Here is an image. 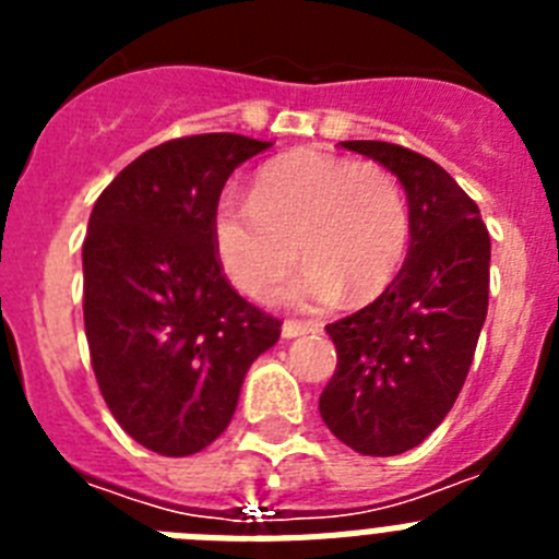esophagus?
Here are the masks:
<instances>
[{"instance_id": "obj_1", "label": "esophagus", "mask_w": 559, "mask_h": 559, "mask_svg": "<svg viewBox=\"0 0 559 559\" xmlns=\"http://www.w3.org/2000/svg\"><path fill=\"white\" fill-rule=\"evenodd\" d=\"M319 333V324L313 322H285L283 324V338H299V335Z\"/></svg>"}]
</instances>
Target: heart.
<instances>
[{"mask_svg": "<svg viewBox=\"0 0 559 559\" xmlns=\"http://www.w3.org/2000/svg\"><path fill=\"white\" fill-rule=\"evenodd\" d=\"M215 254L243 294L263 299L302 251V274L271 294L290 308L353 302L383 294L408 246V210L392 173L299 151L257 173L249 204L224 201L212 221ZM300 246L296 247L295 243Z\"/></svg>", "mask_w": 559, "mask_h": 559, "instance_id": "b5f03b06", "label": "heart"}]
</instances>
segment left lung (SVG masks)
<instances>
[{
	"mask_svg": "<svg viewBox=\"0 0 559 559\" xmlns=\"http://www.w3.org/2000/svg\"><path fill=\"white\" fill-rule=\"evenodd\" d=\"M344 147L397 176L412 240L392 285L328 324L338 364L319 412L353 451L397 456L417 448L462 392L487 319L490 235L476 201L437 162L392 142Z\"/></svg>",
	"mask_w": 559,
	"mask_h": 559,
	"instance_id": "left-lung-1",
	"label": "left lung"
}]
</instances>
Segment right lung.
<instances>
[{
	"label": "right lung",
	"instance_id": "1",
	"mask_svg": "<svg viewBox=\"0 0 559 559\" xmlns=\"http://www.w3.org/2000/svg\"><path fill=\"white\" fill-rule=\"evenodd\" d=\"M271 142L199 133L145 151L100 192L83 240L92 367L122 431L162 456L212 445L283 322L229 285L212 221L237 165Z\"/></svg>",
	"mask_w": 559,
	"mask_h": 559
}]
</instances>
